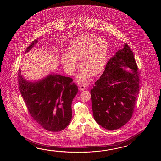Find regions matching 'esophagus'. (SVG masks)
Masks as SVG:
<instances>
[{"mask_svg": "<svg viewBox=\"0 0 161 161\" xmlns=\"http://www.w3.org/2000/svg\"><path fill=\"white\" fill-rule=\"evenodd\" d=\"M79 89L81 91H83L86 89V86L84 85H82L79 86Z\"/></svg>", "mask_w": 161, "mask_h": 161, "instance_id": "1", "label": "esophagus"}]
</instances>
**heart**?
Here are the masks:
<instances>
[{"label": "heart", "mask_w": 161, "mask_h": 161, "mask_svg": "<svg viewBox=\"0 0 161 161\" xmlns=\"http://www.w3.org/2000/svg\"><path fill=\"white\" fill-rule=\"evenodd\" d=\"M69 52L62 56V65L65 72L72 75L75 72L76 60H79L80 69L77 76L79 83L89 80L91 74L97 75L103 71L109 51V44L105 39L92 34H86L72 40Z\"/></svg>", "instance_id": "b5f03b06"}]
</instances>
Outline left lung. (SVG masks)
<instances>
[{"instance_id":"1","label":"left lung","mask_w":161,"mask_h":161,"mask_svg":"<svg viewBox=\"0 0 161 161\" xmlns=\"http://www.w3.org/2000/svg\"><path fill=\"white\" fill-rule=\"evenodd\" d=\"M137 69L134 53L125 44L110 58L102 75L93 85L90 93L94 118L106 130H117L132 116L139 92Z\"/></svg>"}]
</instances>
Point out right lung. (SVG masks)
Returning <instances> with one entry per match:
<instances>
[{
  "label": "right lung",
  "mask_w": 161,
  "mask_h": 161,
  "mask_svg": "<svg viewBox=\"0 0 161 161\" xmlns=\"http://www.w3.org/2000/svg\"><path fill=\"white\" fill-rule=\"evenodd\" d=\"M37 41H33L25 53ZM18 74L21 95L34 121L49 131L65 129L71 120V103L78 92L72 78L53 74L39 82L31 83L21 75L20 69Z\"/></svg>",
  "instance_id": "1"
}]
</instances>
